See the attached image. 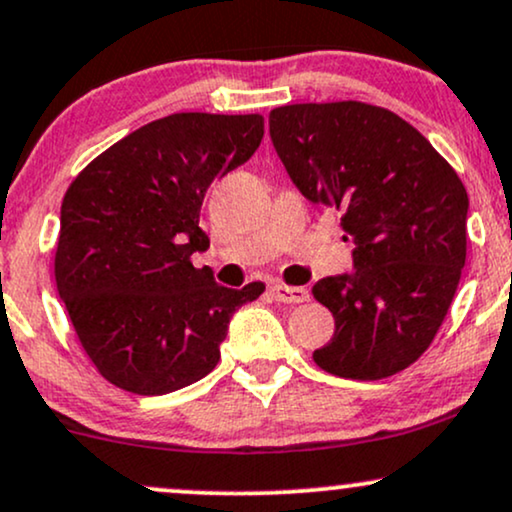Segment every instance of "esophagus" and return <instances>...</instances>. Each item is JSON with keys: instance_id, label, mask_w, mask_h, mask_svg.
I'll use <instances>...</instances> for the list:
<instances>
[{"instance_id": "esophagus-1", "label": "esophagus", "mask_w": 512, "mask_h": 512, "mask_svg": "<svg viewBox=\"0 0 512 512\" xmlns=\"http://www.w3.org/2000/svg\"><path fill=\"white\" fill-rule=\"evenodd\" d=\"M272 291V298L276 303H307L310 300V293H307V288H298V286H272L269 288Z\"/></svg>"}]
</instances>
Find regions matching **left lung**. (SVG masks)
Masks as SVG:
<instances>
[{
  "label": "left lung",
  "mask_w": 512,
  "mask_h": 512,
  "mask_svg": "<svg viewBox=\"0 0 512 512\" xmlns=\"http://www.w3.org/2000/svg\"><path fill=\"white\" fill-rule=\"evenodd\" d=\"M269 135L295 188L341 209L353 243V274L312 286L336 319L312 357L336 377H391L429 348L460 283L463 181L417 128L365 102L276 107Z\"/></svg>",
  "instance_id": "1"
}]
</instances>
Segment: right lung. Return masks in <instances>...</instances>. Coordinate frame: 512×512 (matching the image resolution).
I'll return each mask as SVG.
<instances>
[{"label": "right lung", "mask_w": 512, "mask_h": 512, "mask_svg": "<svg viewBox=\"0 0 512 512\" xmlns=\"http://www.w3.org/2000/svg\"><path fill=\"white\" fill-rule=\"evenodd\" d=\"M260 114L183 112L92 159L61 202L57 291L100 374L162 396L207 377L233 312L264 283L226 288L193 252L209 248L200 207L212 181L262 143Z\"/></svg>", "instance_id": "1"}]
</instances>
